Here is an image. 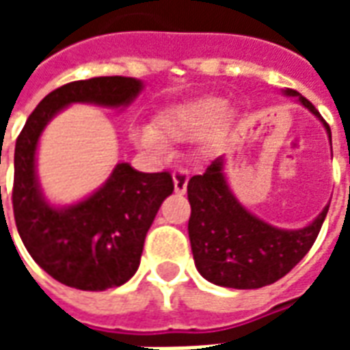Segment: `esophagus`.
I'll return each instance as SVG.
<instances>
[{
	"label": "esophagus",
	"instance_id": "1",
	"mask_svg": "<svg viewBox=\"0 0 350 350\" xmlns=\"http://www.w3.org/2000/svg\"><path fill=\"white\" fill-rule=\"evenodd\" d=\"M172 180H174V189L176 193L183 195L187 189V182H189V172L185 168H176L172 172Z\"/></svg>",
	"mask_w": 350,
	"mask_h": 350
}]
</instances>
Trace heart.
Instances as JSON below:
<instances>
[{"label":"heart","mask_w":350,"mask_h":350,"mask_svg":"<svg viewBox=\"0 0 350 350\" xmlns=\"http://www.w3.org/2000/svg\"><path fill=\"white\" fill-rule=\"evenodd\" d=\"M227 112V103L217 95H202L167 108L157 118V127L140 125L133 129L138 148L153 155L168 152V140H193L204 135L221 122Z\"/></svg>","instance_id":"heart-1"}]
</instances>
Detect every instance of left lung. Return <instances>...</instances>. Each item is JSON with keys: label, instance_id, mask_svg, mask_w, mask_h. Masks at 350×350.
Wrapping results in <instances>:
<instances>
[{"label": "left lung", "instance_id": "obj_1", "mask_svg": "<svg viewBox=\"0 0 350 350\" xmlns=\"http://www.w3.org/2000/svg\"><path fill=\"white\" fill-rule=\"evenodd\" d=\"M301 107L323 122L332 146V131L323 116L300 93L288 90ZM191 204L189 240L195 266L210 283L228 288H260L293 270L315 243L330 204L308 227L286 230L266 223L236 198L225 174V159L217 157L204 174L187 183Z\"/></svg>", "mask_w": 350, "mask_h": 350}]
</instances>
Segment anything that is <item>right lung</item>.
I'll use <instances>...</instances> for the list:
<instances>
[{
  "label": "right lung",
  "instance_id": "obj_1",
  "mask_svg": "<svg viewBox=\"0 0 350 350\" xmlns=\"http://www.w3.org/2000/svg\"><path fill=\"white\" fill-rule=\"evenodd\" d=\"M142 90V80L131 77L65 84L37 105L16 140L12 210L18 234L35 262L72 288L107 291L135 275L146 234L163 200L172 195L174 182L168 172L148 174L129 163H118L90 197L54 206L42 195L37 178L39 138L52 118L69 105L125 108Z\"/></svg>",
  "mask_w": 350,
  "mask_h": 350
}]
</instances>
